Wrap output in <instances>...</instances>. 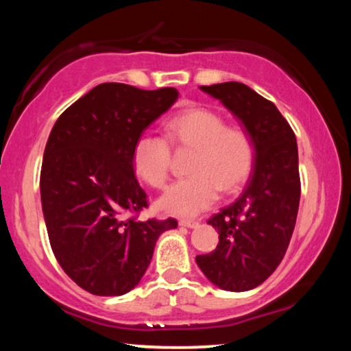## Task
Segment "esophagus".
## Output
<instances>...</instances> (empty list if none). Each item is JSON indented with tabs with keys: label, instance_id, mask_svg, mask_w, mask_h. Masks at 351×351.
I'll return each mask as SVG.
<instances>
[{
	"label": "esophagus",
	"instance_id": "obj_1",
	"mask_svg": "<svg viewBox=\"0 0 351 351\" xmlns=\"http://www.w3.org/2000/svg\"><path fill=\"white\" fill-rule=\"evenodd\" d=\"M198 221H195V219H187V218H182L180 219V226H184V228H189V229H193V228H198Z\"/></svg>",
	"mask_w": 351,
	"mask_h": 351
}]
</instances>
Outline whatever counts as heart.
Wrapping results in <instances>:
<instances>
[{"label": "heart", "instance_id": "obj_1", "mask_svg": "<svg viewBox=\"0 0 351 351\" xmlns=\"http://www.w3.org/2000/svg\"><path fill=\"white\" fill-rule=\"evenodd\" d=\"M165 132L175 147L195 150L189 167L192 175L175 181L159 198V207L171 215L197 217L217 203L219 190L235 192L251 176L257 158L252 134L245 128L228 127L219 112L204 106L189 108L169 119ZM168 141L147 132L134 142L136 173L154 189L164 187L170 176Z\"/></svg>", "mask_w": 351, "mask_h": 351}]
</instances>
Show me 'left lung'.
I'll list each match as a JSON object with an SVG mask.
<instances>
[{"mask_svg": "<svg viewBox=\"0 0 351 351\" xmlns=\"http://www.w3.org/2000/svg\"><path fill=\"white\" fill-rule=\"evenodd\" d=\"M218 99L252 134L257 158L241 197L213 215L215 251L197 255L209 280L224 291H249L280 265L293 235L300 201L299 154L293 128L277 106L245 83L199 86Z\"/></svg>", "mask_w": 351, "mask_h": 351, "instance_id": "1", "label": "left lung"}]
</instances>
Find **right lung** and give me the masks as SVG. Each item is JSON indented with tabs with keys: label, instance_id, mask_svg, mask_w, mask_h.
Returning <instances> with one entry per match:
<instances>
[{
	"label": "right lung",
	"instance_id": "obj_1",
	"mask_svg": "<svg viewBox=\"0 0 351 351\" xmlns=\"http://www.w3.org/2000/svg\"><path fill=\"white\" fill-rule=\"evenodd\" d=\"M178 97L175 88L100 83L52 127L40 175L45 223L58 265L88 293L133 289L159 235L178 226L128 217L148 206L134 176V142Z\"/></svg>",
	"mask_w": 351,
	"mask_h": 351
}]
</instances>
